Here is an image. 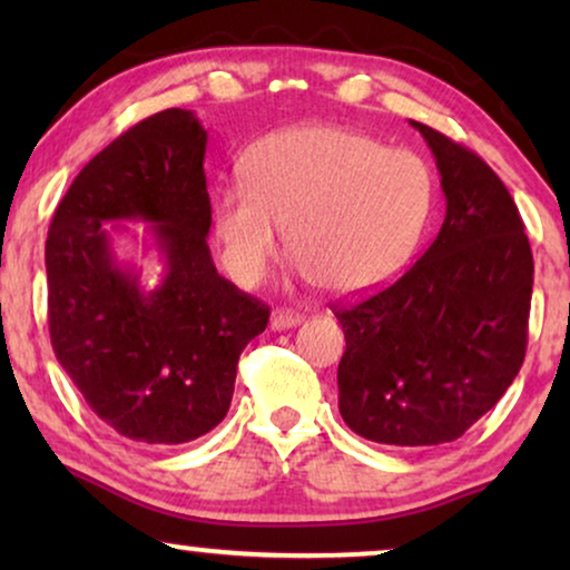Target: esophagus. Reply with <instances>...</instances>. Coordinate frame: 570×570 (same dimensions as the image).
I'll return each instance as SVG.
<instances>
[{
  "label": "esophagus",
  "instance_id": "1",
  "mask_svg": "<svg viewBox=\"0 0 570 570\" xmlns=\"http://www.w3.org/2000/svg\"><path fill=\"white\" fill-rule=\"evenodd\" d=\"M303 322L301 314H295V311H287V308H277L272 311L269 316V326L272 330H293V326H298Z\"/></svg>",
  "mask_w": 570,
  "mask_h": 570
}]
</instances>
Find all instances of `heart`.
I'll use <instances>...</instances> for the list:
<instances>
[{
    "mask_svg": "<svg viewBox=\"0 0 570 570\" xmlns=\"http://www.w3.org/2000/svg\"><path fill=\"white\" fill-rule=\"evenodd\" d=\"M431 209L433 174L420 155L308 124L269 135L246 155V184L217 194L213 223L236 283L252 287L267 275L287 225L301 277L357 295L400 275Z\"/></svg>",
    "mask_w": 570,
    "mask_h": 570,
    "instance_id": "obj_1",
    "label": "heart"
}]
</instances>
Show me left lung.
Returning <instances> with one entry per match:
<instances>
[{
	"instance_id": "obj_1",
	"label": "left lung",
	"mask_w": 570,
	"mask_h": 570,
	"mask_svg": "<svg viewBox=\"0 0 570 570\" xmlns=\"http://www.w3.org/2000/svg\"><path fill=\"white\" fill-rule=\"evenodd\" d=\"M431 147L446 217L384 291L334 308L345 332L340 415L384 446L456 441L524 363L534 262L509 189L485 160L410 121Z\"/></svg>"
}]
</instances>
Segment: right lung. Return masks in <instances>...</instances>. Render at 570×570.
Segmentation results:
<instances>
[{"label": "right lung", "mask_w": 570, "mask_h": 570, "mask_svg": "<svg viewBox=\"0 0 570 570\" xmlns=\"http://www.w3.org/2000/svg\"><path fill=\"white\" fill-rule=\"evenodd\" d=\"M205 150L207 129L184 108L135 124L77 174L46 238L57 361L106 425L150 446L220 423L238 357L269 322L213 264ZM119 219L151 223L161 254L153 286L115 259L102 223Z\"/></svg>", "instance_id": "right-lung-1"}]
</instances>
